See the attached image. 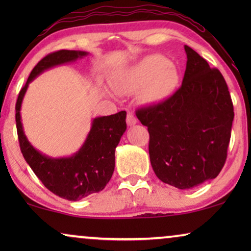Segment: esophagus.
Segmentation results:
<instances>
[{
    "instance_id": "34e87169",
    "label": "esophagus",
    "mask_w": 251,
    "mask_h": 251,
    "mask_svg": "<svg viewBox=\"0 0 251 251\" xmlns=\"http://www.w3.org/2000/svg\"><path fill=\"white\" fill-rule=\"evenodd\" d=\"M126 123H128V126H133L137 123V119L136 116L132 114V113L128 112V114H126Z\"/></svg>"
}]
</instances>
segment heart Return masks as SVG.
Returning a JSON list of instances; mask_svg holds the SVG:
<instances>
[{
    "mask_svg": "<svg viewBox=\"0 0 251 251\" xmlns=\"http://www.w3.org/2000/svg\"><path fill=\"white\" fill-rule=\"evenodd\" d=\"M178 72L162 54H150L130 66L120 78L126 92L143 89L144 101L159 102L169 97L178 84Z\"/></svg>",
    "mask_w": 251,
    "mask_h": 251,
    "instance_id": "heart-1",
    "label": "heart"
}]
</instances>
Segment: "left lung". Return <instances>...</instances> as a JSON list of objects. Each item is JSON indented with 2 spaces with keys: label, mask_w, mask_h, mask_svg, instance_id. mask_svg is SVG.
Instances as JSON below:
<instances>
[{
  "label": "left lung",
  "mask_w": 251,
  "mask_h": 251,
  "mask_svg": "<svg viewBox=\"0 0 251 251\" xmlns=\"http://www.w3.org/2000/svg\"><path fill=\"white\" fill-rule=\"evenodd\" d=\"M187 54L181 87L166 100L140 107L136 115L150 133L154 173L163 183L190 190L214 179L224 167L233 102L217 68L185 46Z\"/></svg>",
  "instance_id": "1"
}]
</instances>
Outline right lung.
<instances>
[{"label": "right lung", "mask_w": 251, "mask_h": 251, "mask_svg": "<svg viewBox=\"0 0 251 251\" xmlns=\"http://www.w3.org/2000/svg\"><path fill=\"white\" fill-rule=\"evenodd\" d=\"M87 54L84 51L75 50H59L48 54L30 72L16 102V126L24 159L48 190L68 201H77L92 193H98L111 179L115 167V149L126 129V113L121 111L94 119L90 132L78 152L70 157L52 159L36 151L27 140L20 118V107L28 84L37 75Z\"/></svg>", "instance_id": "add662e5"}]
</instances>
